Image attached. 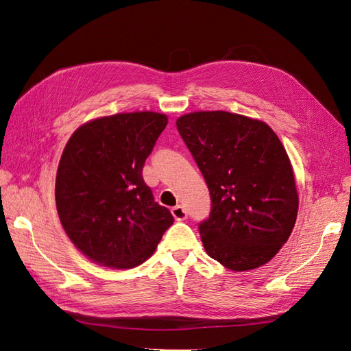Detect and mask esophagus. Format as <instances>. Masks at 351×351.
<instances>
[{"label":"esophagus","instance_id":"34e87169","mask_svg":"<svg viewBox=\"0 0 351 351\" xmlns=\"http://www.w3.org/2000/svg\"><path fill=\"white\" fill-rule=\"evenodd\" d=\"M171 214L177 221H184L187 218V210L182 206V205H177L171 209Z\"/></svg>","mask_w":351,"mask_h":351}]
</instances>
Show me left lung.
Instances as JSON below:
<instances>
[{
	"mask_svg": "<svg viewBox=\"0 0 351 351\" xmlns=\"http://www.w3.org/2000/svg\"><path fill=\"white\" fill-rule=\"evenodd\" d=\"M210 193L199 224L205 250L231 271L262 267L295 224L299 196L291 162L268 124L227 111L190 112L176 121Z\"/></svg>",
	"mask_w": 351,
	"mask_h": 351,
	"instance_id": "obj_1",
	"label": "left lung"
}]
</instances>
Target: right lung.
I'll return each mask as SVG.
<instances>
[{
    "label": "right lung",
    "instance_id": "add662e5",
    "mask_svg": "<svg viewBox=\"0 0 351 351\" xmlns=\"http://www.w3.org/2000/svg\"><path fill=\"white\" fill-rule=\"evenodd\" d=\"M167 123L159 112H123L83 124L69 139L56 204L69 239L90 261L134 268L152 256L174 222L142 176Z\"/></svg>",
    "mask_w": 351,
    "mask_h": 351
}]
</instances>
